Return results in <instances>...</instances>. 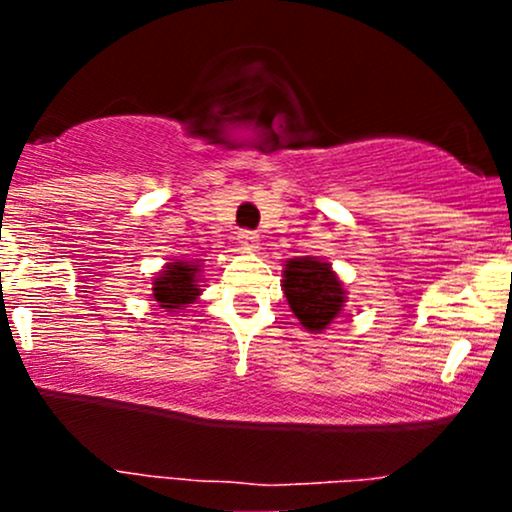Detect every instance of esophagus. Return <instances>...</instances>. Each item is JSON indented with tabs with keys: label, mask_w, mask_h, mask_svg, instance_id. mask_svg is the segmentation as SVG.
I'll return each mask as SVG.
<instances>
[{
	"label": "esophagus",
	"mask_w": 512,
	"mask_h": 512,
	"mask_svg": "<svg viewBox=\"0 0 512 512\" xmlns=\"http://www.w3.org/2000/svg\"><path fill=\"white\" fill-rule=\"evenodd\" d=\"M238 243L243 250H255V248H260V236H257L255 231H240Z\"/></svg>",
	"instance_id": "obj_1"
}]
</instances>
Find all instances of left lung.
I'll return each instance as SVG.
<instances>
[{"label":"left lung","instance_id":"1","mask_svg":"<svg viewBox=\"0 0 512 512\" xmlns=\"http://www.w3.org/2000/svg\"><path fill=\"white\" fill-rule=\"evenodd\" d=\"M284 296L308 332H322L342 315L346 291L327 262L293 257L284 264Z\"/></svg>","mask_w":512,"mask_h":512}]
</instances>
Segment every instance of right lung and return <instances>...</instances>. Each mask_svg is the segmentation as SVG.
Masks as SVG:
<instances>
[{
	"mask_svg": "<svg viewBox=\"0 0 512 512\" xmlns=\"http://www.w3.org/2000/svg\"><path fill=\"white\" fill-rule=\"evenodd\" d=\"M154 298L166 310L185 308L202 293L199 289V264L190 262H168L154 279Z\"/></svg>",
	"mask_w": 512,
	"mask_h": 512,
	"instance_id": "right-lung-1",
	"label": "right lung"
}]
</instances>
